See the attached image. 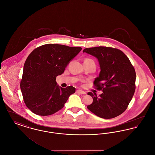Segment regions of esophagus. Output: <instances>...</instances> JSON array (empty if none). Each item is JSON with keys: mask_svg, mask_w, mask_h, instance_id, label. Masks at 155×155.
Segmentation results:
<instances>
[{"mask_svg": "<svg viewBox=\"0 0 155 155\" xmlns=\"http://www.w3.org/2000/svg\"><path fill=\"white\" fill-rule=\"evenodd\" d=\"M77 93H79V94H85V92H84V91H82V90H80V89H78L77 90Z\"/></svg>", "mask_w": 155, "mask_h": 155, "instance_id": "1", "label": "esophagus"}]
</instances>
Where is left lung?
Masks as SVG:
<instances>
[{"label":"left lung","instance_id":"1","mask_svg":"<svg viewBox=\"0 0 155 155\" xmlns=\"http://www.w3.org/2000/svg\"><path fill=\"white\" fill-rule=\"evenodd\" d=\"M83 52L98 60L101 72L94 82V87L102 90L99 96L88 92L93 102L87 108L97 116L114 118L127 109L135 90L136 73L130 60L121 51L110 47L85 48Z\"/></svg>","mask_w":155,"mask_h":155}]
</instances>
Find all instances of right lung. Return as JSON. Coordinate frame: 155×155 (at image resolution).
<instances>
[{"instance_id":"right-lung-1","label":"right lung","mask_w":155,"mask_h":155,"mask_svg":"<svg viewBox=\"0 0 155 155\" xmlns=\"http://www.w3.org/2000/svg\"><path fill=\"white\" fill-rule=\"evenodd\" d=\"M82 49L59 44H46L31 52L24 65L20 88L26 106L39 116H49L61 109L75 88H63L56 78L63 74Z\"/></svg>"}]
</instances>
